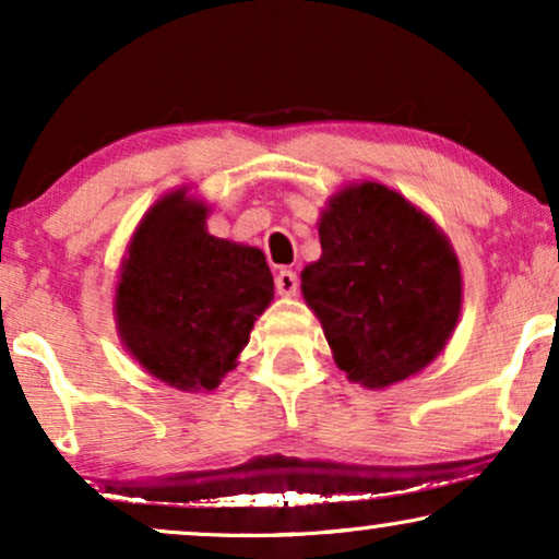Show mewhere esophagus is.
Returning a JSON list of instances; mask_svg holds the SVG:
<instances>
[{
	"instance_id": "esophagus-1",
	"label": "esophagus",
	"mask_w": 559,
	"mask_h": 559,
	"mask_svg": "<svg viewBox=\"0 0 559 559\" xmlns=\"http://www.w3.org/2000/svg\"><path fill=\"white\" fill-rule=\"evenodd\" d=\"M274 285H277V293H280V295L293 297V295H297V287H300V280H297L295 272L280 270L277 280H274Z\"/></svg>"
}]
</instances>
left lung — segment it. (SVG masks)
<instances>
[{
  "label": "left lung",
  "instance_id": "8db88e82",
  "mask_svg": "<svg viewBox=\"0 0 559 559\" xmlns=\"http://www.w3.org/2000/svg\"><path fill=\"white\" fill-rule=\"evenodd\" d=\"M320 254L302 297L348 381L386 389L427 369L453 335L463 274L453 243L381 182L343 186L318 218Z\"/></svg>",
  "mask_w": 559,
  "mask_h": 559
}]
</instances>
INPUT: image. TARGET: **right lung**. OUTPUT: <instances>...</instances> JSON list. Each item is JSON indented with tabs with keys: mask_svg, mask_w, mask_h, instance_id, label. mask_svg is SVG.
I'll use <instances>...</instances> for the list:
<instances>
[{
	"mask_svg": "<svg viewBox=\"0 0 559 559\" xmlns=\"http://www.w3.org/2000/svg\"><path fill=\"white\" fill-rule=\"evenodd\" d=\"M209 203L175 188L121 257L114 320L127 354L180 392H211L239 364L274 280L257 247L209 234Z\"/></svg>",
	"mask_w": 559,
	"mask_h": 559,
	"instance_id": "obj_1",
	"label": "right lung"
}]
</instances>
